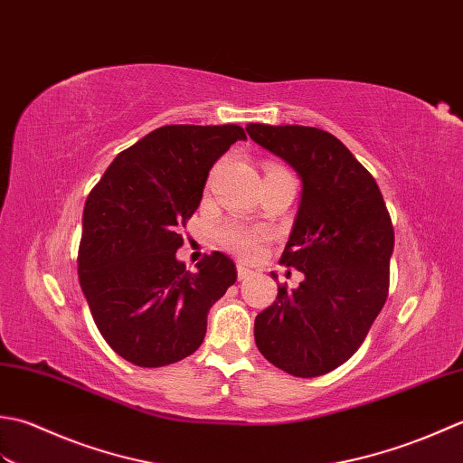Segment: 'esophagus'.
<instances>
[{"label":"esophagus","mask_w":463,"mask_h":463,"mask_svg":"<svg viewBox=\"0 0 463 463\" xmlns=\"http://www.w3.org/2000/svg\"><path fill=\"white\" fill-rule=\"evenodd\" d=\"M251 269L248 268V266H243V263H238V279L241 281V279H248L250 276H251Z\"/></svg>","instance_id":"obj_1"}]
</instances>
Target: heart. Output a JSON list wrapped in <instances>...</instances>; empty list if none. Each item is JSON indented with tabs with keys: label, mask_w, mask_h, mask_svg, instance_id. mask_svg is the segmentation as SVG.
<instances>
[{
	"label": "heart",
	"mask_w": 463,
	"mask_h": 463,
	"mask_svg": "<svg viewBox=\"0 0 463 463\" xmlns=\"http://www.w3.org/2000/svg\"><path fill=\"white\" fill-rule=\"evenodd\" d=\"M218 240L223 248L238 253V256L243 260H250L256 256L260 250L263 232L248 228V225H241V223H228L218 232Z\"/></svg>",
	"instance_id": "obj_1"
}]
</instances>
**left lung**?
Here are the masks:
<instances>
[{
  "mask_svg": "<svg viewBox=\"0 0 463 463\" xmlns=\"http://www.w3.org/2000/svg\"><path fill=\"white\" fill-rule=\"evenodd\" d=\"M250 137L301 179L279 263L304 273L258 314L261 355L296 377L335 370L357 352L390 288L393 225L372 174L335 136L307 126L250 124ZM273 276V273H271Z\"/></svg>",
  "mask_w": 463,
  "mask_h": 463,
  "instance_id": "1",
  "label": "left lung"
}]
</instances>
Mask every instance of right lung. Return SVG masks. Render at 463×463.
Instances as JSON below:
<instances>
[{"label": "right lung", "mask_w": 463, "mask_h": 463, "mask_svg": "<svg viewBox=\"0 0 463 463\" xmlns=\"http://www.w3.org/2000/svg\"><path fill=\"white\" fill-rule=\"evenodd\" d=\"M240 126H164L124 149L88 195L78 273L99 334L124 360L162 367L202 345L207 311L238 271L222 251L175 258L212 165Z\"/></svg>", "instance_id": "add662e5"}]
</instances>
